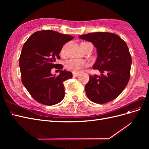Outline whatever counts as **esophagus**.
Returning a JSON list of instances; mask_svg holds the SVG:
<instances>
[{"label":"esophagus","mask_w":149,"mask_h":149,"mask_svg":"<svg viewBox=\"0 0 149 149\" xmlns=\"http://www.w3.org/2000/svg\"><path fill=\"white\" fill-rule=\"evenodd\" d=\"M79 76L78 73H73V77H78Z\"/></svg>","instance_id":"obj_1"}]
</instances>
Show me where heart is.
Instances as JSON below:
<instances>
[{"instance_id":"obj_1","label":"heart","mask_w":149,"mask_h":149,"mask_svg":"<svg viewBox=\"0 0 149 149\" xmlns=\"http://www.w3.org/2000/svg\"><path fill=\"white\" fill-rule=\"evenodd\" d=\"M64 49L61 50V53L63 54ZM88 63L85 60L81 59H70L65 63V68L68 70L73 71V73H78L83 68L88 66Z\"/></svg>"}]
</instances>
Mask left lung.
Masks as SVG:
<instances>
[{"label": "left lung", "mask_w": 149, "mask_h": 149, "mask_svg": "<svg viewBox=\"0 0 149 149\" xmlns=\"http://www.w3.org/2000/svg\"><path fill=\"white\" fill-rule=\"evenodd\" d=\"M79 37L91 42L97 48V57L93 68L102 73L100 76L89 75L85 86L88 97L97 104L115 100L130 79L132 58L127 44L118 35L109 32L90 33Z\"/></svg>", "instance_id": "left-lung-1"}]
</instances>
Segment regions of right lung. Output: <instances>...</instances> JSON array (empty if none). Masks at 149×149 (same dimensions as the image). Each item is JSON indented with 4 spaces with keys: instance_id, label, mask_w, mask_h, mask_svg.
<instances>
[{
    "instance_id": "obj_1",
    "label": "right lung",
    "mask_w": 149,
    "mask_h": 149,
    "mask_svg": "<svg viewBox=\"0 0 149 149\" xmlns=\"http://www.w3.org/2000/svg\"><path fill=\"white\" fill-rule=\"evenodd\" d=\"M73 38L53 30H41L33 33L24 43L19 59L22 82L35 101L52 106L64 98L63 82L73 74L63 71V66L55 63L60 59L59 54L64 45ZM53 67L61 70L59 75L51 73Z\"/></svg>"
}]
</instances>
